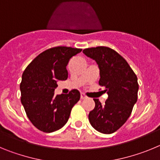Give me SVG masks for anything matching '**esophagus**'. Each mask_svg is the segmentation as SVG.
I'll list each match as a JSON object with an SVG mask.
<instances>
[{"instance_id":"esophagus-1","label":"esophagus","mask_w":160,"mask_h":160,"mask_svg":"<svg viewBox=\"0 0 160 160\" xmlns=\"http://www.w3.org/2000/svg\"><path fill=\"white\" fill-rule=\"evenodd\" d=\"M87 96L85 94H83V93H82L81 94V99H87Z\"/></svg>"}]
</instances>
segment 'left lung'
<instances>
[{
	"label": "left lung",
	"mask_w": 160,
	"mask_h": 160,
	"mask_svg": "<svg viewBox=\"0 0 160 160\" xmlns=\"http://www.w3.org/2000/svg\"><path fill=\"white\" fill-rule=\"evenodd\" d=\"M82 52L98 65V83L105 87L104 92L108 94L104 105L94 98L95 107L89 114V121L96 131L112 134L127 122L136 103L137 76L128 62L111 48L98 46L85 49Z\"/></svg>",
	"instance_id": "left-lung-1"
}]
</instances>
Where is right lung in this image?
<instances>
[{"label":"right lung","instance_id":"1","mask_svg":"<svg viewBox=\"0 0 160 160\" xmlns=\"http://www.w3.org/2000/svg\"><path fill=\"white\" fill-rule=\"evenodd\" d=\"M82 49L57 46L37 56L25 68L20 84L21 102L26 115L38 130L50 133L67 122L70 111L80 99L78 90L54 95L58 82L68 78L66 66Z\"/></svg>","mask_w":160,"mask_h":160}]
</instances>
